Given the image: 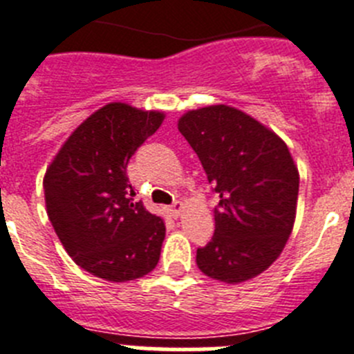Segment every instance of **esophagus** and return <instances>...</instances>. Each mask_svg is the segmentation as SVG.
<instances>
[{
	"label": "esophagus",
	"instance_id": "34e87169",
	"mask_svg": "<svg viewBox=\"0 0 354 354\" xmlns=\"http://www.w3.org/2000/svg\"><path fill=\"white\" fill-rule=\"evenodd\" d=\"M183 211H184V207L180 202H175L174 205H170V216L171 218H175V220H177L180 214H183Z\"/></svg>",
	"mask_w": 354,
	"mask_h": 354
}]
</instances>
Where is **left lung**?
<instances>
[{"label":"left lung","mask_w":354,"mask_h":354,"mask_svg":"<svg viewBox=\"0 0 354 354\" xmlns=\"http://www.w3.org/2000/svg\"><path fill=\"white\" fill-rule=\"evenodd\" d=\"M177 127L220 195L214 236L196 250V266L218 282L252 280L280 257L292 232L299 171L289 147L227 104L189 109Z\"/></svg>","instance_id":"8db88e82"}]
</instances>
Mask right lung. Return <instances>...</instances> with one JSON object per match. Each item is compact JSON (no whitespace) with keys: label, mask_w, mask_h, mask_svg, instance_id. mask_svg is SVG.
I'll use <instances>...</instances> for the list:
<instances>
[{"label":"right lung","mask_w":354,"mask_h":354,"mask_svg":"<svg viewBox=\"0 0 354 354\" xmlns=\"http://www.w3.org/2000/svg\"><path fill=\"white\" fill-rule=\"evenodd\" d=\"M162 120L165 111L108 102L72 131L46 170L49 221L72 261L93 277L129 282L158 266L165 220L133 202L126 168Z\"/></svg>","instance_id":"obj_1"}]
</instances>
